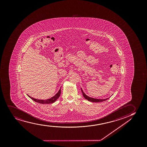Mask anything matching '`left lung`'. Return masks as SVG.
Listing matches in <instances>:
<instances>
[{
    "mask_svg": "<svg viewBox=\"0 0 147 147\" xmlns=\"http://www.w3.org/2000/svg\"><path fill=\"white\" fill-rule=\"evenodd\" d=\"M81 89L82 92L83 96L85 98V99L88 100H89L90 102H103V101L107 100H108V99L110 98V97H109V98H105V99H97V98H91V97H90V96H88L87 95H86V94H85V92H84L82 88H81Z\"/></svg>",
    "mask_w": 147,
    "mask_h": 147,
    "instance_id": "left-lung-1",
    "label": "left lung"
}]
</instances>
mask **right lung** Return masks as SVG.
I'll return each instance as SVG.
<instances>
[{"instance_id": "add662e5", "label": "right lung", "mask_w": 147, "mask_h": 147, "mask_svg": "<svg viewBox=\"0 0 147 147\" xmlns=\"http://www.w3.org/2000/svg\"><path fill=\"white\" fill-rule=\"evenodd\" d=\"M60 94H61V87H60V89H59V90L58 91V92L56 93V94H55V96H53L52 98H49L47 100H38V99H36V98L31 97V96H30L29 95H28V96H29V98H31V99L33 100L34 101L36 102L41 103V104H50V103L55 102L56 100L58 99L59 97L60 96Z\"/></svg>"}]
</instances>
